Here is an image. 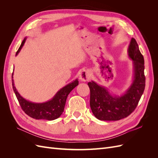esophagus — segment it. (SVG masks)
Returning <instances> with one entry per match:
<instances>
[{
	"mask_svg": "<svg viewBox=\"0 0 158 158\" xmlns=\"http://www.w3.org/2000/svg\"><path fill=\"white\" fill-rule=\"evenodd\" d=\"M90 79V73L88 70H83L80 75V80L83 82L88 81Z\"/></svg>",
	"mask_w": 158,
	"mask_h": 158,
	"instance_id": "1",
	"label": "esophagus"
}]
</instances>
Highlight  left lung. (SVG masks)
<instances>
[{
  "mask_svg": "<svg viewBox=\"0 0 158 158\" xmlns=\"http://www.w3.org/2000/svg\"><path fill=\"white\" fill-rule=\"evenodd\" d=\"M128 55L133 60L134 78L126 93L113 95L107 88L94 81L88 82L90 107L94 116L101 121H118L135 111L145 89L144 60L135 39L132 38Z\"/></svg>",
  "mask_w": 158,
  "mask_h": 158,
  "instance_id": "8db88e82",
  "label": "left lung"
}]
</instances>
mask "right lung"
<instances>
[{
    "instance_id": "1",
    "label": "right lung",
    "mask_w": 158,
    "mask_h": 158,
    "mask_svg": "<svg viewBox=\"0 0 158 158\" xmlns=\"http://www.w3.org/2000/svg\"><path fill=\"white\" fill-rule=\"evenodd\" d=\"M26 40V38H24V40L22 42L20 47L17 51L16 55L20 51L23 44H25ZM12 78H13V73ZM12 82L14 92L16 94V96L22 110L28 116L35 119H45V120L48 121L55 120L61 115V114L64 111L66 98H67L69 94L72 90L78 85V80L76 79L73 82L66 85V86L58 91L55 96L49 101L45 103H37L29 102L23 98L14 86L13 79H12Z\"/></svg>"
}]
</instances>
